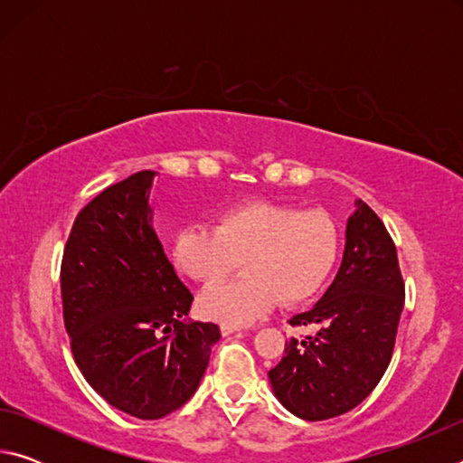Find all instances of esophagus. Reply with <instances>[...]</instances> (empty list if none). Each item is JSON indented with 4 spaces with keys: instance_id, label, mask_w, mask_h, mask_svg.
<instances>
[{
    "instance_id": "esophagus-1",
    "label": "esophagus",
    "mask_w": 463,
    "mask_h": 463,
    "mask_svg": "<svg viewBox=\"0 0 463 463\" xmlns=\"http://www.w3.org/2000/svg\"><path fill=\"white\" fill-rule=\"evenodd\" d=\"M221 331H222V335H232V333L241 331V326L231 325V323H222V325H221Z\"/></svg>"
}]
</instances>
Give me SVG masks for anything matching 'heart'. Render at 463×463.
<instances>
[{
    "instance_id": "b5f03b06",
    "label": "heart",
    "mask_w": 463,
    "mask_h": 463,
    "mask_svg": "<svg viewBox=\"0 0 463 463\" xmlns=\"http://www.w3.org/2000/svg\"><path fill=\"white\" fill-rule=\"evenodd\" d=\"M339 255V231L323 210H298L269 202H245L222 210L214 226L192 224L175 234L174 261L200 284H216L237 268L232 281L206 289L200 308L222 323L242 325L279 300H310Z\"/></svg>"
}]
</instances>
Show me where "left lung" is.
Masks as SVG:
<instances>
[{
    "label": "left lung",
    "mask_w": 463,
    "mask_h": 463,
    "mask_svg": "<svg viewBox=\"0 0 463 463\" xmlns=\"http://www.w3.org/2000/svg\"><path fill=\"white\" fill-rule=\"evenodd\" d=\"M339 273L308 312L289 318L315 335L286 341L269 370L273 394L304 420H325L355 409L378 386L394 351L404 307L396 245L378 214L355 202Z\"/></svg>",
    "instance_id": "obj_1"
}]
</instances>
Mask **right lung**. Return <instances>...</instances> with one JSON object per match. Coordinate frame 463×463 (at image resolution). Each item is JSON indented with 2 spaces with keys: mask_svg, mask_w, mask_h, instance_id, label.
Wrapping results in <instances>:
<instances>
[{
  "mask_svg": "<svg viewBox=\"0 0 463 463\" xmlns=\"http://www.w3.org/2000/svg\"><path fill=\"white\" fill-rule=\"evenodd\" d=\"M155 171L98 194L69 232L61 263L62 320L75 364L114 409L155 420L190 401L221 339L190 320L194 296L151 226Z\"/></svg>",
  "mask_w": 463,
  "mask_h": 463,
  "instance_id": "add662e5",
  "label": "right lung"
}]
</instances>
